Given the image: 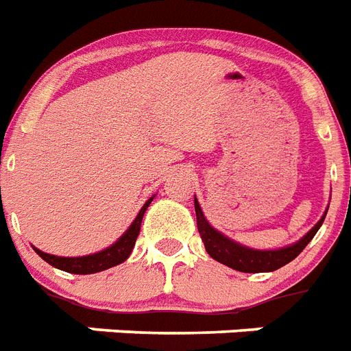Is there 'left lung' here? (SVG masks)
Here are the masks:
<instances>
[{
  "instance_id": "left-lung-1",
  "label": "left lung",
  "mask_w": 351,
  "mask_h": 351,
  "mask_svg": "<svg viewBox=\"0 0 351 351\" xmlns=\"http://www.w3.org/2000/svg\"><path fill=\"white\" fill-rule=\"evenodd\" d=\"M193 204H195L197 230L199 234H201V239H203L204 248H206L210 257L217 261V263H223V265L234 268V270L245 271V274L274 271L277 270V268H281V266L288 265L290 261L295 259L297 255L306 248V245L313 239V235L317 234V230L321 228L322 221L326 217V214L322 215L321 221H319L302 239H299L297 243H293V245L279 248V250H254V248L239 245V243H235L234 239H230V237L223 235L221 232H217V230L206 221L203 210L199 206L197 199H193Z\"/></svg>"
}]
</instances>
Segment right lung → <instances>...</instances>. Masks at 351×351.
Segmentation results:
<instances>
[{
  "label": "right lung",
  "mask_w": 351,
  "mask_h": 351,
  "mask_svg": "<svg viewBox=\"0 0 351 351\" xmlns=\"http://www.w3.org/2000/svg\"><path fill=\"white\" fill-rule=\"evenodd\" d=\"M150 197L147 203L143 204V208L139 210V214L134 219V223L128 226V230L119 237V239L114 243L112 246L105 248V250L97 252V254L92 255H83V257H58V255L45 254V252L34 248L36 254L41 257L43 261H47L49 265H52L58 270L69 271V274H80V276H86V274H97V271L108 270L112 266L121 265L123 261L128 259V255L134 250V245H136L137 235H139V230H141V221L143 215L147 212L148 204L152 203Z\"/></svg>",
  "instance_id": "right-lung-1"
}]
</instances>
